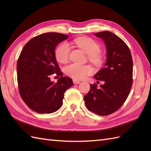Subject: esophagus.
Instances as JSON below:
<instances>
[{
	"instance_id": "obj_1",
	"label": "esophagus",
	"mask_w": 151,
	"mask_h": 151,
	"mask_svg": "<svg viewBox=\"0 0 151 151\" xmlns=\"http://www.w3.org/2000/svg\"><path fill=\"white\" fill-rule=\"evenodd\" d=\"M73 83L75 84H78L81 83V82H80L79 81H76V80H73Z\"/></svg>"
}]
</instances>
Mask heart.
Listing matches in <instances>:
<instances>
[{
	"label": "heart",
	"instance_id": "1",
	"mask_svg": "<svg viewBox=\"0 0 151 151\" xmlns=\"http://www.w3.org/2000/svg\"><path fill=\"white\" fill-rule=\"evenodd\" d=\"M73 43L88 54V58L94 65H101L103 60V56L100 52L101 46L97 41L90 37H78L73 40ZM70 48L67 42L60 43L55 50V57L58 62L65 63L69 60ZM65 72L70 77L80 80L85 78L93 73V69L88 65H80L78 63H71L67 65Z\"/></svg>",
	"mask_w": 151,
	"mask_h": 151
}]
</instances>
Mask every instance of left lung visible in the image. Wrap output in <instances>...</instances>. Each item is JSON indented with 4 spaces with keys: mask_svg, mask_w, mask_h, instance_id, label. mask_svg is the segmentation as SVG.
<instances>
[{
    "mask_svg": "<svg viewBox=\"0 0 151 151\" xmlns=\"http://www.w3.org/2000/svg\"><path fill=\"white\" fill-rule=\"evenodd\" d=\"M102 38L107 50L105 67L95 75L104 84L95 83L84 96L88 110L99 115H108L119 110L129 96L133 82V62L129 47L116 35L108 31L95 33Z\"/></svg>",
    "mask_w": 151,
    "mask_h": 151,
    "instance_id": "left-lung-1",
    "label": "left lung"
}]
</instances>
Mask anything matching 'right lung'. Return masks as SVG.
Segmentation results:
<instances>
[{
	"label": "right lung",
	"instance_id": "right-lung-1",
	"mask_svg": "<svg viewBox=\"0 0 151 151\" xmlns=\"http://www.w3.org/2000/svg\"><path fill=\"white\" fill-rule=\"evenodd\" d=\"M68 36L57 32L45 33L33 37L24 46L17 63L19 91L31 110L39 114L56 111L63 104L64 93L73 86V81L63 76L54 49ZM60 76L56 83L50 76Z\"/></svg>",
	"mask_w": 151,
	"mask_h": 151
}]
</instances>
